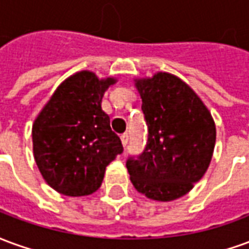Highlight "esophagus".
Listing matches in <instances>:
<instances>
[{"label": "esophagus", "mask_w": 249, "mask_h": 249, "mask_svg": "<svg viewBox=\"0 0 249 249\" xmlns=\"http://www.w3.org/2000/svg\"><path fill=\"white\" fill-rule=\"evenodd\" d=\"M120 139H121V142H123V145L126 146V144H128V139H129L128 133H123V135L120 136Z\"/></svg>", "instance_id": "esophagus-1"}]
</instances>
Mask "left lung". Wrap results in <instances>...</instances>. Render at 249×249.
<instances>
[{
  "instance_id": "obj_1",
  "label": "left lung",
  "mask_w": 249,
  "mask_h": 249,
  "mask_svg": "<svg viewBox=\"0 0 249 249\" xmlns=\"http://www.w3.org/2000/svg\"><path fill=\"white\" fill-rule=\"evenodd\" d=\"M148 144L126 168L137 192L156 201L187 195L207 172L216 142L212 114L192 88L167 71L135 78Z\"/></svg>"
}]
</instances>
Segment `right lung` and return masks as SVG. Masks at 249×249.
Returning <instances> with one entry per match:
<instances>
[{
  "mask_svg": "<svg viewBox=\"0 0 249 249\" xmlns=\"http://www.w3.org/2000/svg\"><path fill=\"white\" fill-rule=\"evenodd\" d=\"M117 81L77 71L57 87L32 126L33 155L42 178L65 196H87L101 187L105 169L123 152L101 108Z\"/></svg>",
  "mask_w": 249,
  "mask_h": 249,
  "instance_id": "right-lung-1",
  "label": "right lung"
}]
</instances>
